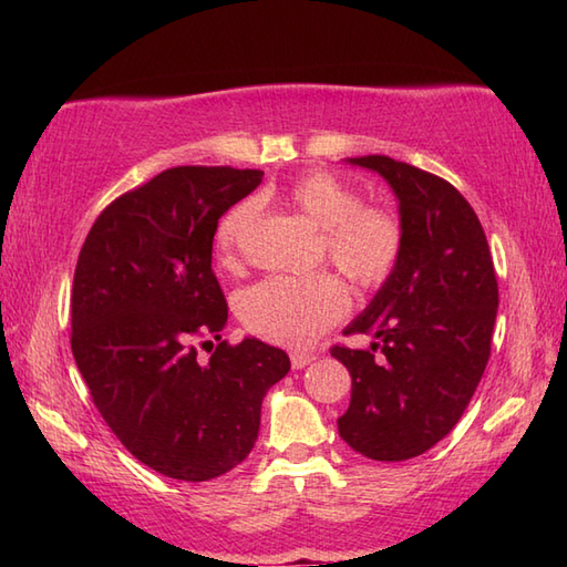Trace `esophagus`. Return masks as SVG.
<instances>
[{"mask_svg":"<svg viewBox=\"0 0 567 567\" xmlns=\"http://www.w3.org/2000/svg\"><path fill=\"white\" fill-rule=\"evenodd\" d=\"M290 358H292V368H295V370H302V368H307L309 363H315V360H317V353L295 351Z\"/></svg>","mask_w":567,"mask_h":567,"instance_id":"esophagus-1","label":"esophagus"}]
</instances>
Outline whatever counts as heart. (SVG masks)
Wrapping results in <instances>:
<instances>
[{
	"instance_id": "heart-1",
	"label": "heart",
	"mask_w": 567,
	"mask_h": 567,
	"mask_svg": "<svg viewBox=\"0 0 567 567\" xmlns=\"http://www.w3.org/2000/svg\"><path fill=\"white\" fill-rule=\"evenodd\" d=\"M282 202L323 231L327 258L360 287L382 282L402 248V228L390 212L360 207V195L329 173H311L285 192ZM256 219L252 204H238L216 228V258L236 268L240 248ZM348 309L343 285L331 275H275L238 297V317L262 339L305 346L333 327Z\"/></svg>"
}]
</instances>
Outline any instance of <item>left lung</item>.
I'll list each match as a JSON object with an SVG mask.
<instances>
[{"label":"left lung","mask_w":567,"mask_h":567,"mask_svg":"<svg viewBox=\"0 0 567 567\" xmlns=\"http://www.w3.org/2000/svg\"><path fill=\"white\" fill-rule=\"evenodd\" d=\"M346 163L378 173L394 192L402 248L343 329L375 341L331 348L351 372L339 433L370 461H409L451 433L477 390L499 307L497 275L483 224L451 183L388 155Z\"/></svg>","instance_id":"1"}]
</instances>
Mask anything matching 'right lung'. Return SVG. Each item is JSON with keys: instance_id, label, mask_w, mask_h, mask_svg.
<instances>
[{"instance_id": "add662e5", "label": "right lung", "mask_w": 567, "mask_h": 567, "mask_svg": "<svg viewBox=\"0 0 567 567\" xmlns=\"http://www.w3.org/2000/svg\"><path fill=\"white\" fill-rule=\"evenodd\" d=\"M260 183L262 171L171 167L114 199L80 250L72 355L106 426L165 477L207 483L244 463L265 392L290 372L282 348L221 341L216 224ZM207 334L220 346L202 361Z\"/></svg>"}]
</instances>
